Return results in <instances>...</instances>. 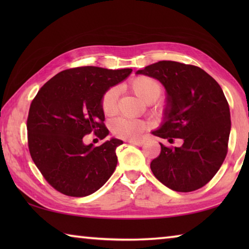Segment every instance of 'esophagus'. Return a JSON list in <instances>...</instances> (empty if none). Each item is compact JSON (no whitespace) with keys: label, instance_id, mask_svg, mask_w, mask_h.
<instances>
[{"label":"esophagus","instance_id":"obj_1","mask_svg":"<svg viewBox=\"0 0 249 249\" xmlns=\"http://www.w3.org/2000/svg\"><path fill=\"white\" fill-rule=\"evenodd\" d=\"M128 142L133 145H136V146H142L144 145V141H135V140H130L128 141Z\"/></svg>","mask_w":249,"mask_h":249}]
</instances>
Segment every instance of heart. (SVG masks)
Wrapping results in <instances>:
<instances>
[{
    "label": "heart",
    "instance_id": "heart-1",
    "mask_svg": "<svg viewBox=\"0 0 249 249\" xmlns=\"http://www.w3.org/2000/svg\"><path fill=\"white\" fill-rule=\"evenodd\" d=\"M129 89L142 101L146 103L155 102L162 94V86L158 80L148 75H138L130 80ZM117 88H109L101 98V108L107 116L115 114L117 107ZM147 125L145 122L130 119H117L112 122L111 130L116 137L122 140H137L145 132Z\"/></svg>",
    "mask_w": 249,
    "mask_h": 249
}]
</instances>
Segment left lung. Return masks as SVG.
<instances>
[{"instance_id":"obj_1","label":"left lung","mask_w":249,"mask_h":249,"mask_svg":"<svg viewBox=\"0 0 249 249\" xmlns=\"http://www.w3.org/2000/svg\"><path fill=\"white\" fill-rule=\"evenodd\" d=\"M137 73L159 80L168 93L165 122L153 134L170 144L183 142L180 147L160 142L151 171L171 190H197L215 176L229 150L231 113L222 88L203 69L177 61H158Z\"/></svg>"}]
</instances>
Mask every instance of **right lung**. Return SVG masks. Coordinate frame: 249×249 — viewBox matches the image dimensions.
<instances>
[{
  "label": "right lung",
  "mask_w": 249,
  "mask_h": 249,
  "mask_svg": "<svg viewBox=\"0 0 249 249\" xmlns=\"http://www.w3.org/2000/svg\"><path fill=\"white\" fill-rule=\"evenodd\" d=\"M132 69L77 67L54 75L33 99L27 117L29 154L45 180L65 196H90L102 187L117 165L116 138L102 145H84L93 133L108 135L101 98Z\"/></svg>",
  "instance_id": "add662e5"
}]
</instances>
